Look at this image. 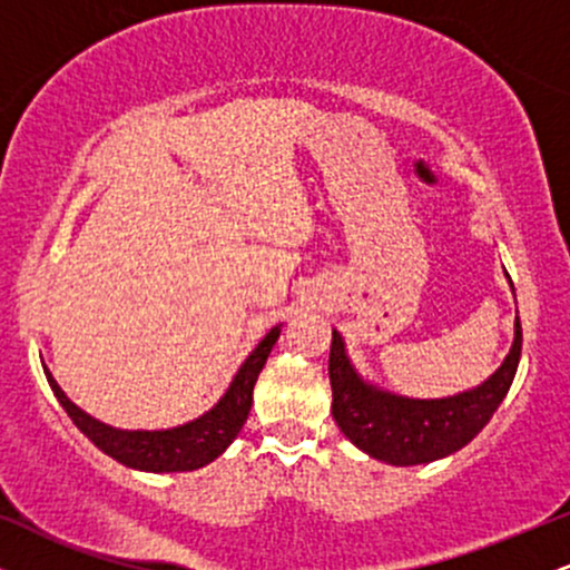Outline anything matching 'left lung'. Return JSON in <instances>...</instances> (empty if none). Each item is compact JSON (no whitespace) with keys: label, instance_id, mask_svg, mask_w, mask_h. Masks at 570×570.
I'll list each match as a JSON object with an SVG mask.
<instances>
[{"label":"left lung","instance_id":"left-lung-1","mask_svg":"<svg viewBox=\"0 0 570 570\" xmlns=\"http://www.w3.org/2000/svg\"><path fill=\"white\" fill-rule=\"evenodd\" d=\"M522 351L520 318L507 358L485 383L442 399H410L364 381L345 353V340L332 330L330 383L332 417L348 440L370 458L391 466L440 461L466 448L488 426L514 381Z\"/></svg>","mask_w":570,"mask_h":570}]
</instances>
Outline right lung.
<instances>
[{
	"label": "right lung",
	"mask_w": 570,
	"mask_h": 570,
	"mask_svg": "<svg viewBox=\"0 0 570 570\" xmlns=\"http://www.w3.org/2000/svg\"><path fill=\"white\" fill-rule=\"evenodd\" d=\"M281 335V324L273 326L267 335L259 340V345L246 356V362L240 364V370L235 372L230 389L225 391V396L214 404L212 410L203 412L195 421L181 423L174 429H115L109 423L96 421L94 415L77 407L71 399L63 394L61 385L56 383V377L50 375V370L45 367L50 389L61 407L67 410V415L75 421V426L96 444L101 453H107L115 461H120L122 466L139 469V472H193V469L206 466L214 458H219L230 448V442L238 436V431L244 429L248 410H252V394L254 383H257L259 372H263L267 356H271L273 345Z\"/></svg>",
	"instance_id": "right-lung-1"
}]
</instances>
